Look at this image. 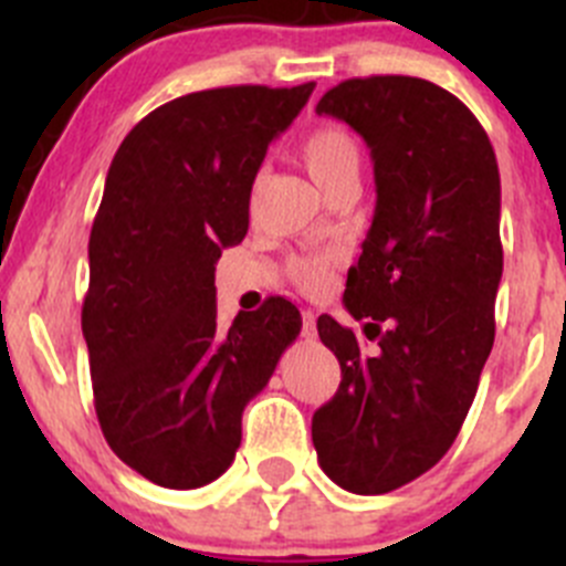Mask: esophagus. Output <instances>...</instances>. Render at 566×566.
<instances>
[{"label":"esophagus","mask_w":566,"mask_h":566,"mask_svg":"<svg viewBox=\"0 0 566 566\" xmlns=\"http://www.w3.org/2000/svg\"><path fill=\"white\" fill-rule=\"evenodd\" d=\"M301 317H304V325H301V336H304V339H315V336H317L315 312L304 310V312H301Z\"/></svg>","instance_id":"obj_1"}]
</instances>
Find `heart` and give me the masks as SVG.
Returning a JSON list of instances; mask_svg holds the SVG:
<instances>
[{"label": "heart", "instance_id": "b5f03b06", "mask_svg": "<svg viewBox=\"0 0 566 566\" xmlns=\"http://www.w3.org/2000/svg\"><path fill=\"white\" fill-rule=\"evenodd\" d=\"M298 158L323 193L345 177H358V169H361V147L356 136L342 125H319L312 130L298 145ZM287 271L290 279L301 287L323 290L331 282V256H293Z\"/></svg>", "mask_w": 566, "mask_h": 566}]
</instances>
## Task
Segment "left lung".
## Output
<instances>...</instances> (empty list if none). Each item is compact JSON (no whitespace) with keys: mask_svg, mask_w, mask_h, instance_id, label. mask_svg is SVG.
<instances>
[{"mask_svg":"<svg viewBox=\"0 0 566 566\" xmlns=\"http://www.w3.org/2000/svg\"><path fill=\"white\" fill-rule=\"evenodd\" d=\"M317 114L367 142L378 202L342 298L375 345L317 317L342 380L312 441L339 488L380 495L449 452L476 397L504 271L501 177L471 108L424 78H347Z\"/></svg>","mask_w":566,"mask_h":566,"instance_id":"1","label":"left lung"}]
</instances>
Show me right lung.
Here are the masks:
<instances>
[{"label":"right lung","instance_id":"right-lung-1","mask_svg":"<svg viewBox=\"0 0 566 566\" xmlns=\"http://www.w3.org/2000/svg\"><path fill=\"white\" fill-rule=\"evenodd\" d=\"M312 90L182 95L139 119L108 167L82 306L95 413L112 452L161 488H202L232 465L243 408L301 334L279 295L219 328L213 273L247 238L268 145Z\"/></svg>","mask_w":566,"mask_h":566}]
</instances>
